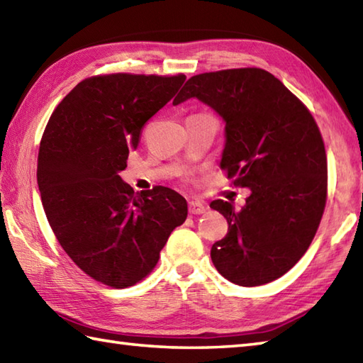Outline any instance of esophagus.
<instances>
[{"instance_id": "obj_1", "label": "esophagus", "mask_w": 363, "mask_h": 363, "mask_svg": "<svg viewBox=\"0 0 363 363\" xmlns=\"http://www.w3.org/2000/svg\"><path fill=\"white\" fill-rule=\"evenodd\" d=\"M207 211V206L201 201H190L189 203V212L194 215H201Z\"/></svg>"}]
</instances>
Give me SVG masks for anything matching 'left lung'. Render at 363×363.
<instances>
[{"label":"left lung","instance_id":"obj_1","mask_svg":"<svg viewBox=\"0 0 363 363\" xmlns=\"http://www.w3.org/2000/svg\"><path fill=\"white\" fill-rule=\"evenodd\" d=\"M196 98L225 121L220 167L248 187L240 211L215 199L228 234L211 257L228 281L256 287L285 274L312 243L326 204L328 162L320 129L306 106L260 68L196 74L173 104Z\"/></svg>","mask_w":363,"mask_h":363}]
</instances>
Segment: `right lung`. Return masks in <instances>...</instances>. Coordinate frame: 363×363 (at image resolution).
<instances>
[{"label": "right lung", "mask_w": 363, "mask_h": 363, "mask_svg": "<svg viewBox=\"0 0 363 363\" xmlns=\"http://www.w3.org/2000/svg\"><path fill=\"white\" fill-rule=\"evenodd\" d=\"M186 76L106 74L79 82L52 112L37 184L54 235L84 273L125 289L156 267L187 201L168 187L134 194L121 179L140 130Z\"/></svg>", "instance_id": "1"}]
</instances>
